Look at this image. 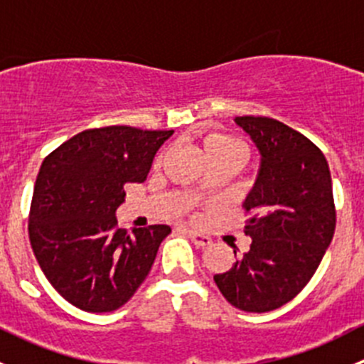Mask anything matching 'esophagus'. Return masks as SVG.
I'll use <instances>...</instances> for the list:
<instances>
[{"mask_svg":"<svg viewBox=\"0 0 364 364\" xmlns=\"http://www.w3.org/2000/svg\"><path fill=\"white\" fill-rule=\"evenodd\" d=\"M186 234H188V237L193 241V245H197V247H203L204 248V247H209V245L213 243L211 237L204 236V234L196 232V230H186Z\"/></svg>","mask_w":364,"mask_h":364,"instance_id":"obj_1","label":"esophagus"}]
</instances>
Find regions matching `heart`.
I'll use <instances>...</instances> for the list:
<instances>
[{"instance_id":"b5f03b06","label":"heart","mask_w":364,"mask_h":364,"mask_svg":"<svg viewBox=\"0 0 364 364\" xmlns=\"http://www.w3.org/2000/svg\"><path fill=\"white\" fill-rule=\"evenodd\" d=\"M203 151L208 161L227 160L237 167V165L243 161L245 156H247V146H245L240 139L234 137V135L222 134V132H211V134H208L203 139ZM164 156L165 151H161L160 155L156 156V167L164 161Z\"/></svg>"}]
</instances>
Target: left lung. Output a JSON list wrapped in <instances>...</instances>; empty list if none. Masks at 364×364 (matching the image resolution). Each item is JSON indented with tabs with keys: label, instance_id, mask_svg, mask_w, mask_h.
<instances>
[{
	"label": "left lung",
	"instance_id": "8db88e82",
	"mask_svg": "<svg viewBox=\"0 0 364 364\" xmlns=\"http://www.w3.org/2000/svg\"><path fill=\"white\" fill-rule=\"evenodd\" d=\"M236 123L262 155L259 179L243 205V232L252 245L213 278L232 306L264 314L303 291L331 243V172L324 153L294 128L266 116H237Z\"/></svg>",
	"mask_w": 364,
	"mask_h": 364
}]
</instances>
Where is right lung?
<instances>
[{
	"label": "right lung",
	"mask_w": 364,
	"mask_h": 364,
	"mask_svg": "<svg viewBox=\"0 0 364 364\" xmlns=\"http://www.w3.org/2000/svg\"><path fill=\"white\" fill-rule=\"evenodd\" d=\"M172 130L114 124L84 130L42 161L29 208L33 253L73 306L105 314L123 306L146 280L168 225L119 229L124 185L142 183Z\"/></svg>",
	"instance_id": "add662e5"
}]
</instances>
